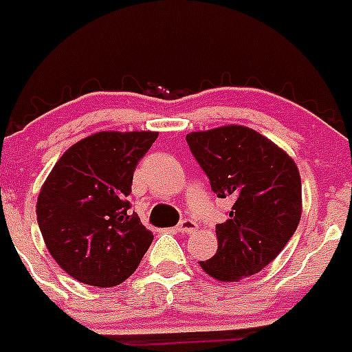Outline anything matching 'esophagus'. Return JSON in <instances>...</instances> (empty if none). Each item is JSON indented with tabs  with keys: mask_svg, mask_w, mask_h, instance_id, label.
<instances>
[{
	"mask_svg": "<svg viewBox=\"0 0 352 352\" xmlns=\"http://www.w3.org/2000/svg\"><path fill=\"white\" fill-rule=\"evenodd\" d=\"M195 229H197V223H195L192 219H183L182 222L178 223V227H176V231H178V232H186V234H190V232H194Z\"/></svg>",
	"mask_w": 352,
	"mask_h": 352,
	"instance_id": "34e87169",
	"label": "esophagus"
}]
</instances>
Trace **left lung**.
Wrapping results in <instances>:
<instances>
[{"mask_svg": "<svg viewBox=\"0 0 352 352\" xmlns=\"http://www.w3.org/2000/svg\"><path fill=\"white\" fill-rule=\"evenodd\" d=\"M186 142L211 190L232 201L217 223L219 248L201 268L220 282L259 273L275 259L301 219V178L284 149L241 125L192 132Z\"/></svg>", "mask_w": 352, "mask_h": 352, "instance_id": "obj_1", "label": "left lung"}]
</instances>
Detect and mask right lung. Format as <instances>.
I'll list each match as a JSON object with an SVG mask.
<instances>
[{"label": "right lung", "instance_id": "1", "mask_svg": "<svg viewBox=\"0 0 352 352\" xmlns=\"http://www.w3.org/2000/svg\"><path fill=\"white\" fill-rule=\"evenodd\" d=\"M157 132H98L56 162L36 201V220L61 270L82 284L125 282L153 241L130 211L133 170Z\"/></svg>", "mask_w": 352, "mask_h": 352}]
</instances>
